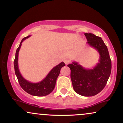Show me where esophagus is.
<instances>
[{
	"mask_svg": "<svg viewBox=\"0 0 123 123\" xmlns=\"http://www.w3.org/2000/svg\"><path fill=\"white\" fill-rule=\"evenodd\" d=\"M63 61H64L66 65H68L69 63V60H68V59H64V60H63Z\"/></svg>",
	"mask_w": 123,
	"mask_h": 123,
	"instance_id": "esophagus-1",
	"label": "esophagus"
}]
</instances>
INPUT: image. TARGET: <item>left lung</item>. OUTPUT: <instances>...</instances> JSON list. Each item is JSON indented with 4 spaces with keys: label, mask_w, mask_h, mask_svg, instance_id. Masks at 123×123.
Here are the masks:
<instances>
[{
    "label": "left lung",
    "mask_w": 123,
    "mask_h": 123,
    "mask_svg": "<svg viewBox=\"0 0 123 123\" xmlns=\"http://www.w3.org/2000/svg\"><path fill=\"white\" fill-rule=\"evenodd\" d=\"M84 35L89 46L99 53V62L90 69L84 68L76 62L68 66L70 69V78L74 91L80 95L92 97L105 87L111 75V62L108 48L101 37L90 33H85Z\"/></svg>",
    "instance_id": "8db88e82"
}]
</instances>
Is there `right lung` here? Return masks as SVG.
Returning <instances> with one entry per match:
<instances>
[{
  "instance_id": "add662e5",
  "label": "right lung",
  "mask_w": 123,
  "mask_h": 123,
  "mask_svg": "<svg viewBox=\"0 0 123 123\" xmlns=\"http://www.w3.org/2000/svg\"><path fill=\"white\" fill-rule=\"evenodd\" d=\"M30 36H28L27 37L23 38L19 44V47L17 49L15 60L14 61L15 73L18 79L19 85L25 91L32 95L37 96V97H43V96L49 95L53 91L55 88V86L56 81L60 74L61 69L65 65V64L64 62H62L60 64L55 66L49 73L47 76L40 82L33 83L29 82V81L25 79L21 75V73L19 72V69H18V53H19V49L22 45V42Z\"/></svg>"
}]
</instances>
